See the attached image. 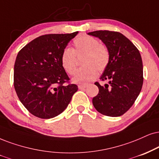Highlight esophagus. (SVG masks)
Masks as SVG:
<instances>
[{
  "label": "esophagus",
  "instance_id": "esophagus-1",
  "mask_svg": "<svg viewBox=\"0 0 159 159\" xmlns=\"http://www.w3.org/2000/svg\"><path fill=\"white\" fill-rule=\"evenodd\" d=\"M87 87H88L87 84H83V85H80L79 86H78V88H79L80 89H84Z\"/></svg>",
  "mask_w": 159,
  "mask_h": 159
}]
</instances>
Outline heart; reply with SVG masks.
<instances>
[{
    "instance_id": "b5f03b06",
    "label": "heart",
    "mask_w": 159,
    "mask_h": 159,
    "mask_svg": "<svg viewBox=\"0 0 159 159\" xmlns=\"http://www.w3.org/2000/svg\"><path fill=\"white\" fill-rule=\"evenodd\" d=\"M73 45L74 49L65 48L62 50L60 61L65 71L69 75H74L77 69L76 56L83 54L81 61L83 67L73 78L74 83L82 84L91 82L97 77L98 71L102 73L108 66L111 59L109 49L97 38L82 34L74 39Z\"/></svg>"
}]
</instances>
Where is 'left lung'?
Segmentation results:
<instances>
[{
	"label": "left lung",
	"instance_id": "8db88e82",
	"mask_svg": "<svg viewBox=\"0 0 159 159\" xmlns=\"http://www.w3.org/2000/svg\"><path fill=\"white\" fill-rule=\"evenodd\" d=\"M99 38L109 49L111 59L102 74L99 93L93 98L96 110L107 116H120L132 107L143 85V65L138 48L125 35L117 32L99 30L89 32Z\"/></svg>",
	"mask_w": 159,
	"mask_h": 159
}]
</instances>
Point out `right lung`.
Instances as JSON below:
<instances>
[{
    "instance_id": "obj_1",
    "label": "right lung",
    "mask_w": 159,
    "mask_h": 159,
    "mask_svg": "<svg viewBox=\"0 0 159 159\" xmlns=\"http://www.w3.org/2000/svg\"><path fill=\"white\" fill-rule=\"evenodd\" d=\"M77 34L42 35L17 54L14 87L21 103L38 118L51 119L60 114L77 91V85L70 83L60 61L62 50Z\"/></svg>"
}]
</instances>
